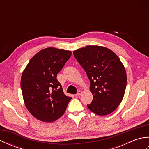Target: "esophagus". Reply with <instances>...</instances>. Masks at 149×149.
Returning a JSON list of instances; mask_svg holds the SVG:
<instances>
[{
    "label": "esophagus",
    "instance_id": "obj_1",
    "mask_svg": "<svg viewBox=\"0 0 149 149\" xmlns=\"http://www.w3.org/2000/svg\"><path fill=\"white\" fill-rule=\"evenodd\" d=\"M83 93V91H77V94H76V96H79V95H81Z\"/></svg>",
    "mask_w": 149,
    "mask_h": 149
}]
</instances>
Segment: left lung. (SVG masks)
<instances>
[{
  "mask_svg": "<svg viewBox=\"0 0 149 149\" xmlns=\"http://www.w3.org/2000/svg\"><path fill=\"white\" fill-rule=\"evenodd\" d=\"M90 81L93 100L87 105L91 111L104 116L111 113L124 96L127 75L115 52L106 47L88 45L74 51Z\"/></svg>",
  "mask_w": 149,
  "mask_h": 149,
  "instance_id": "1",
  "label": "left lung"
}]
</instances>
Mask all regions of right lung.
<instances>
[{"label": "right lung", "mask_w": 149, "mask_h": 149, "mask_svg": "<svg viewBox=\"0 0 149 149\" xmlns=\"http://www.w3.org/2000/svg\"><path fill=\"white\" fill-rule=\"evenodd\" d=\"M71 55L70 50L44 49L31 59L22 72L20 86L25 105L40 121L59 119L72 99L63 93L56 78Z\"/></svg>", "instance_id": "1"}]
</instances>
